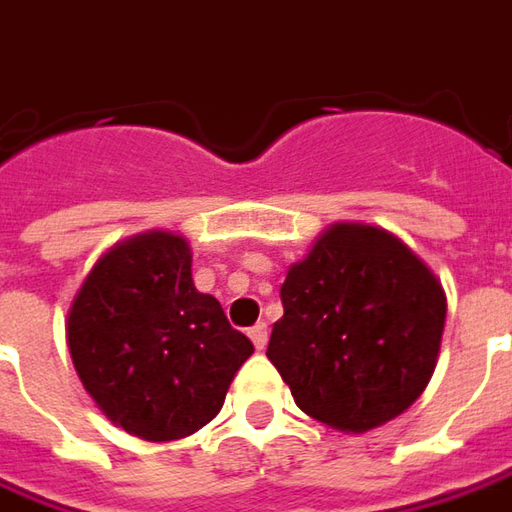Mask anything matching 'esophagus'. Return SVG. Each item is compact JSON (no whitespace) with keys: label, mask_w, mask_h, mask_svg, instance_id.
<instances>
[{"label":"esophagus","mask_w":512,"mask_h":512,"mask_svg":"<svg viewBox=\"0 0 512 512\" xmlns=\"http://www.w3.org/2000/svg\"><path fill=\"white\" fill-rule=\"evenodd\" d=\"M248 334H250V340H253V345L262 351L264 345H267V323H256V326H253Z\"/></svg>","instance_id":"1"}]
</instances>
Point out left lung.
<instances>
[{"mask_svg":"<svg viewBox=\"0 0 512 512\" xmlns=\"http://www.w3.org/2000/svg\"><path fill=\"white\" fill-rule=\"evenodd\" d=\"M267 359L306 415L368 432L424 393L438 362L446 295L401 239L340 222L292 264Z\"/></svg>","mask_w":512,"mask_h":512,"instance_id":"1","label":"left lung"}]
</instances>
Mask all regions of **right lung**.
Here are the masks:
<instances>
[{"label":"right lung","mask_w":512,"mask_h":512,"mask_svg":"<svg viewBox=\"0 0 512 512\" xmlns=\"http://www.w3.org/2000/svg\"><path fill=\"white\" fill-rule=\"evenodd\" d=\"M66 340L100 410L155 443L209 424L253 354L220 301L195 290L186 239L167 231L133 236L94 264L72 303Z\"/></svg>","instance_id":"1"}]
</instances>
